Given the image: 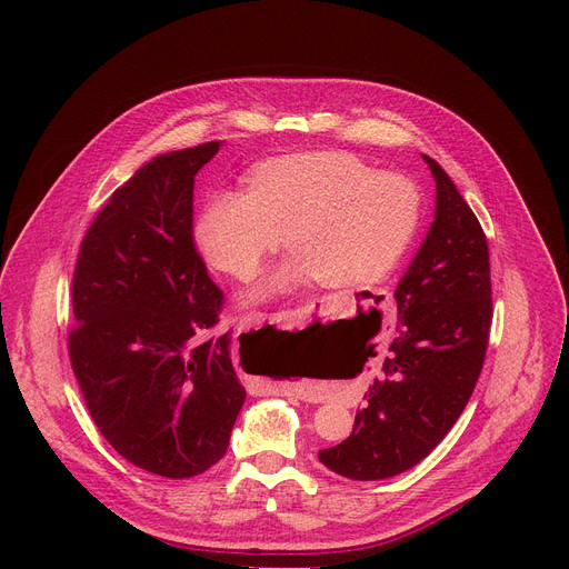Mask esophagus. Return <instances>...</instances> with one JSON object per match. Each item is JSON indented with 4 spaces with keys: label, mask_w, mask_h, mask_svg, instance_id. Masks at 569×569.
Returning a JSON list of instances; mask_svg holds the SVG:
<instances>
[{
    "label": "esophagus",
    "mask_w": 569,
    "mask_h": 569,
    "mask_svg": "<svg viewBox=\"0 0 569 569\" xmlns=\"http://www.w3.org/2000/svg\"><path fill=\"white\" fill-rule=\"evenodd\" d=\"M297 312H299V308L292 310V315H297ZM266 319H268V312H250V315L242 317V323H248V327H259V323H263ZM277 391L283 393V396L301 398V400H317V396L310 393V391H308L303 385H299V382H279V385H277Z\"/></svg>",
    "instance_id": "1"
}]
</instances>
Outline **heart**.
<instances>
[{"label": "heart", "mask_w": 569, "mask_h": 569, "mask_svg": "<svg viewBox=\"0 0 569 569\" xmlns=\"http://www.w3.org/2000/svg\"><path fill=\"white\" fill-rule=\"evenodd\" d=\"M419 220L412 180L376 173L349 154L303 152L261 161L248 191L211 196L196 242L213 268L246 281L283 231L292 252L257 288L266 297L312 277L321 286L376 281L408 250Z\"/></svg>", "instance_id": "heart-1"}]
</instances>
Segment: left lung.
Listing matches in <instances>:
<instances>
[{
	"label": "left lung",
	"instance_id": "obj_1",
	"mask_svg": "<svg viewBox=\"0 0 569 569\" xmlns=\"http://www.w3.org/2000/svg\"><path fill=\"white\" fill-rule=\"evenodd\" d=\"M423 159L437 182V211L393 292L391 353L351 437L319 450L323 466L349 479L393 477L426 459L463 412L489 347V242L448 173L432 157Z\"/></svg>",
	"mask_w": 569,
	"mask_h": 569
}]
</instances>
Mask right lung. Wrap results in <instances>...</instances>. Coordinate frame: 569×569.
Listing matches in <instances>:
<instances>
[{
    "instance_id": "1",
    "label": "right lung",
    "mask_w": 569,
    "mask_h": 569,
    "mask_svg": "<svg viewBox=\"0 0 569 569\" xmlns=\"http://www.w3.org/2000/svg\"><path fill=\"white\" fill-rule=\"evenodd\" d=\"M218 141L159 154L92 220L73 279L67 336L92 421L130 463L187 479L218 463L246 389L220 321L222 290L193 240L196 173Z\"/></svg>"
}]
</instances>
